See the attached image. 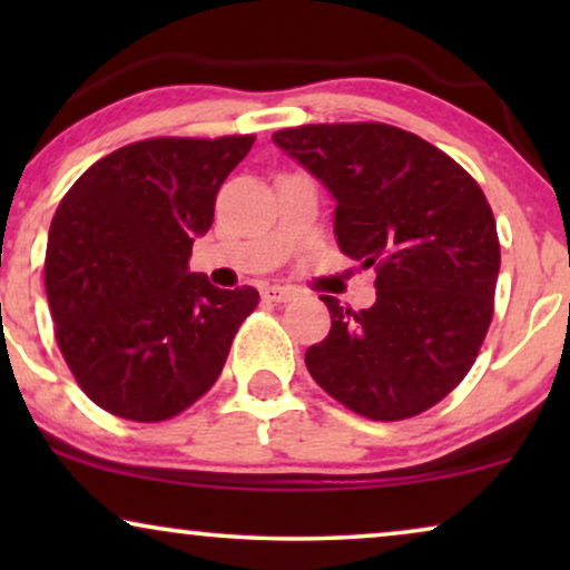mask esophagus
<instances>
[{
  "label": "esophagus",
  "mask_w": 570,
  "mask_h": 570,
  "mask_svg": "<svg viewBox=\"0 0 570 570\" xmlns=\"http://www.w3.org/2000/svg\"><path fill=\"white\" fill-rule=\"evenodd\" d=\"M262 295L272 303H287V301H293L295 295H298V291H295V287H291V285H267L262 291Z\"/></svg>",
  "instance_id": "obj_1"
}]
</instances>
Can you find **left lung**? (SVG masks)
<instances>
[{
    "label": "left lung",
    "instance_id": "obj_1",
    "mask_svg": "<svg viewBox=\"0 0 570 570\" xmlns=\"http://www.w3.org/2000/svg\"><path fill=\"white\" fill-rule=\"evenodd\" d=\"M337 202L342 254L376 267V303L332 314L306 368L347 410L404 420L472 368L493 318L501 246L478 181L439 147L389 124H308L272 135Z\"/></svg>",
    "mask_w": 570,
    "mask_h": 570
}]
</instances>
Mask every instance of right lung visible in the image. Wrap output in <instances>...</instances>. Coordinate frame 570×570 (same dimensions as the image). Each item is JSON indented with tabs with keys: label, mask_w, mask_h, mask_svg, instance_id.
Wrapping results in <instances>:
<instances>
[{
	"label": "right lung",
	"mask_w": 570,
	"mask_h": 570,
	"mask_svg": "<svg viewBox=\"0 0 570 570\" xmlns=\"http://www.w3.org/2000/svg\"><path fill=\"white\" fill-rule=\"evenodd\" d=\"M254 135L121 147L65 194L46 246V295L77 384L111 415L158 423L220 376L254 287L189 272L194 238Z\"/></svg>",
	"instance_id": "1"
}]
</instances>
